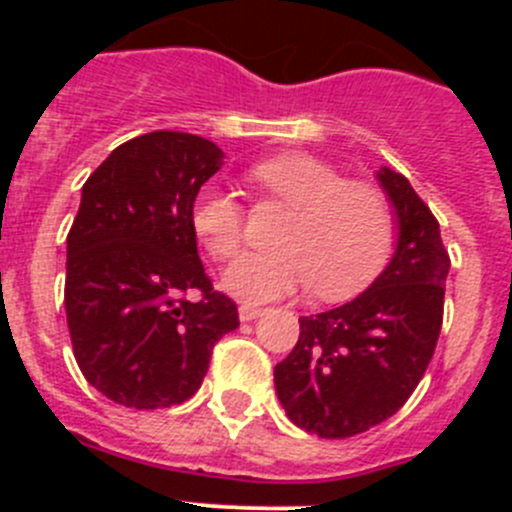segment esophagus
Instances as JSON below:
<instances>
[{"instance_id": "1", "label": "esophagus", "mask_w": 512, "mask_h": 512, "mask_svg": "<svg viewBox=\"0 0 512 512\" xmlns=\"http://www.w3.org/2000/svg\"><path fill=\"white\" fill-rule=\"evenodd\" d=\"M261 307L256 305H241L238 307V318H241V323H251V320H256L261 315Z\"/></svg>"}]
</instances>
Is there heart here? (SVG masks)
<instances>
[{"instance_id":"obj_1","label":"heart","mask_w":512,"mask_h":512,"mask_svg":"<svg viewBox=\"0 0 512 512\" xmlns=\"http://www.w3.org/2000/svg\"><path fill=\"white\" fill-rule=\"evenodd\" d=\"M253 182L292 210L277 251L248 253L223 274V287L248 305L315 289L348 300L377 279L392 251L390 202L372 184L348 182L310 153H279L253 166ZM192 228L210 256L233 259L246 238V212L233 192L207 184L194 194Z\"/></svg>"}]
</instances>
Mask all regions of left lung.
Instances as JSON below:
<instances>
[{"label": "left lung", "instance_id": "left-lung-1", "mask_svg": "<svg viewBox=\"0 0 512 512\" xmlns=\"http://www.w3.org/2000/svg\"><path fill=\"white\" fill-rule=\"evenodd\" d=\"M397 217L390 264L356 300L300 318L292 354L274 366L287 418L320 438H348L392 418L436 351L449 253L441 228L410 182L377 171Z\"/></svg>", "mask_w": 512, "mask_h": 512}]
</instances>
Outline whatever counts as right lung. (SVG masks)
<instances>
[{"mask_svg": "<svg viewBox=\"0 0 512 512\" xmlns=\"http://www.w3.org/2000/svg\"><path fill=\"white\" fill-rule=\"evenodd\" d=\"M223 158L212 140L156 130L117 146L81 187L63 305L81 374L117 405H182L212 346L241 325L235 302L212 289L192 228L194 194Z\"/></svg>", "mask_w": 512, "mask_h": 512, "instance_id": "right-lung-1", "label": "right lung"}]
</instances>
